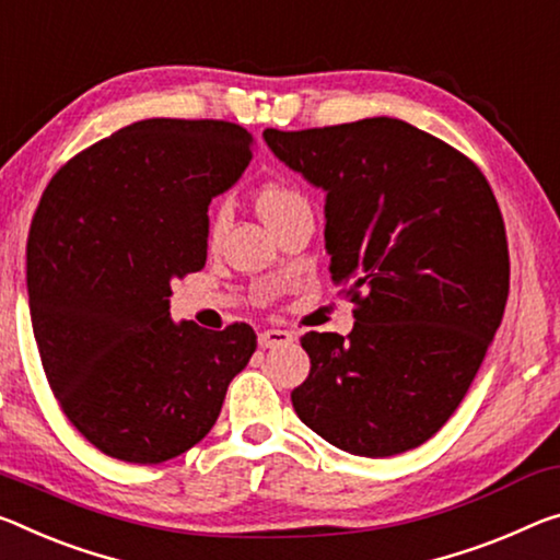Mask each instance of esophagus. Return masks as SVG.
I'll list each match as a JSON object with an SVG mask.
<instances>
[{
	"instance_id": "esophagus-1",
	"label": "esophagus",
	"mask_w": 560,
	"mask_h": 560,
	"mask_svg": "<svg viewBox=\"0 0 560 560\" xmlns=\"http://www.w3.org/2000/svg\"><path fill=\"white\" fill-rule=\"evenodd\" d=\"M294 341V334L281 331V328H264L259 334V346L261 349H273V346H287Z\"/></svg>"
}]
</instances>
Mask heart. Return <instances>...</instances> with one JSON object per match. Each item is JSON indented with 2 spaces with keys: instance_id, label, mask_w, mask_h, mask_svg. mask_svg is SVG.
Here are the masks:
<instances>
[{
  "instance_id": "1",
  "label": "heart",
  "mask_w": 560,
  "mask_h": 560,
  "mask_svg": "<svg viewBox=\"0 0 560 560\" xmlns=\"http://www.w3.org/2000/svg\"><path fill=\"white\" fill-rule=\"evenodd\" d=\"M301 203H306L304 194H301L296 186H291L287 182L271 179V182H264L259 189H256V209H259L261 219L269 226L273 224V221L287 214V211L301 207ZM221 226H224V214H221V211H211L209 229H207L209 244L219 242Z\"/></svg>"
}]
</instances>
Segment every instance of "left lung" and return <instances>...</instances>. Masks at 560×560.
Wrapping results in <instances>:
<instances>
[{
	"label": "left lung",
	"instance_id": "1",
	"mask_svg": "<svg viewBox=\"0 0 560 560\" xmlns=\"http://www.w3.org/2000/svg\"><path fill=\"white\" fill-rule=\"evenodd\" d=\"M266 144L326 191L331 279L353 331L301 336L312 371L299 419L336 448L386 458L429 441L471 386L509 299V244L471 159L401 119L374 117Z\"/></svg>",
	"mask_w": 560,
	"mask_h": 560
}]
</instances>
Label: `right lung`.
<instances>
[{
    "label": "right lung",
    "instance_id": "right-lung-1",
    "mask_svg": "<svg viewBox=\"0 0 560 560\" xmlns=\"http://www.w3.org/2000/svg\"><path fill=\"white\" fill-rule=\"evenodd\" d=\"M254 139L219 119H144L51 176L26 242L44 374L102 454L162 464L217 423L256 351L248 324L168 316L172 281L207 264L209 201L244 174Z\"/></svg>",
    "mask_w": 560,
    "mask_h": 560
}]
</instances>
